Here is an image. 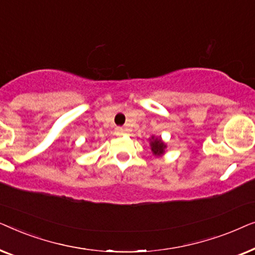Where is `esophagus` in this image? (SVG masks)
<instances>
[{
	"mask_svg": "<svg viewBox=\"0 0 255 255\" xmlns=\"http://www.w3.org/2000/svg\"><path fill=\"white\" fill-rule=\"evenodd\" d=\"M124 133V128H116V134L117 135H122Z\"/></svg>",
	"mask_w": 255,
	"mask_h": 255,
	"instance_id": "esophagus-1",
	"label": "esophagus"
}]
</instances>
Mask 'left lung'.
Here are the masks:
<instances>
[{"mask_svg": "<svg viewBox=\"0 0 255 255\" xmlns=\"http://www.w3.org/2000/svg\"><path fill=\"white\" fill-rule=\"evenodd\" d=\"M149 140V148H151L152 154L156 156V158H160L165 154L167 151V144L162 140L161 137H155V135H152Z\"/></svg>", "mask_w": 255, "mask_h": 255, "instance_id": "obj_1", "label": "left lung"}]
</instances>
